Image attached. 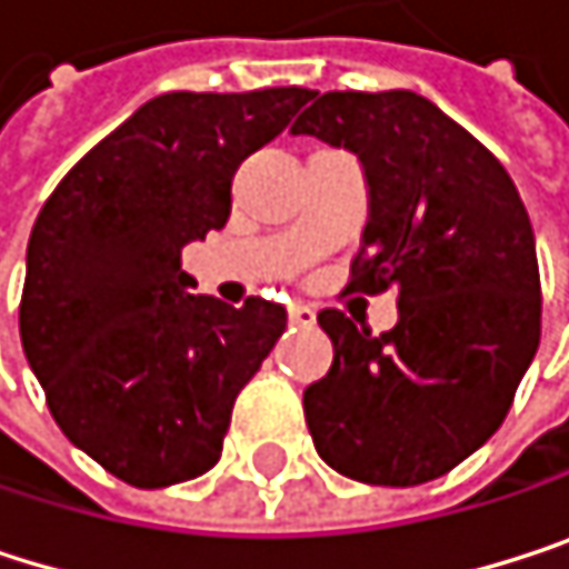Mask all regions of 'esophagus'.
I'll return each mask as SVG.
<instances>
[{
	"instance_id": "1",
	"label": "esophagus",
	"mask_w": 569,
	"mask_h": 569,
	"mask_svg": "<svg viewBox=\"0 0 569 569\" xmlns=\"http://www.w3.org/2000/svg\"><path fill=\"white\" fill-rule=\"evenodd\" d=\"M290 323L293 327H313L317 323V310L307 303H290Z\"/></svg>"
}]
</instances>
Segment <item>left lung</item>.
<instances>
[{
    "label": "left lung",
    "instance_id": "obj_1",
    "mask_svg": "<svg viewBox=\"0 0 569 569\" xmlns=\"http://www.w3.org/2000/svg\"><path fill=\"white\" fill-rule=\"evenodd\" d=\"M290 132L360 159L370 216L350 287L400 290L383 337L317 317L333 340L303 393L317 453L373 487L437 480L497 433L540 347L530 216L500 159L410 89L317 92Z\"/></svg>",
    "mask_w": 569,
    "mask_h": 569
}]
</instances>
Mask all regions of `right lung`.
<instances>
[{
    "instance_id": "add662e5",
    "label": "right lung",
    "mask_w": 569,
    "mask_h": 569,
    "mask_svg": "<svg viewBox=\"0 0 569 569\" xmlns=\"http://www.w3.org/2000/svg\"><path fill=\"white\" fill-rule=\"evenodd\" d=\"M310 99L300 86L156 96L66 172L32 226L26 360L59 430L129 487L206 473L287 330L279 303L192 297L179 256L226 226L232 172Z\"/></svg>"
}]
</instances>
